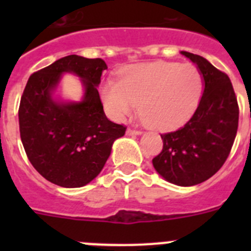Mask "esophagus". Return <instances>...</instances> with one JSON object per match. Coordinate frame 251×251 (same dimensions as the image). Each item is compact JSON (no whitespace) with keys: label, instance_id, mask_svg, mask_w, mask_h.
<instances>
[{"label":"esophagus","instance_id":"obj_1","mask_svg":"<svg viewBox=\"0 0 251 251\" xmlns=\"http://www.w3.org/2000/svg\"><path fill=\"white\" fill-rule=\"evenodd\" d=\"M127 134H129V136H139V134H142V130L132 129V128H128V129H127Z\"/></svg>","mask_w":251,"mask_h":251}]
</instances>
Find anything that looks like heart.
Instances as JSON below:
<instances>
[{
	"instance_id": "obj_1",
	"label": "heart",
	"mask_w": 251,
	"mask_h": 251,
	"mask_svg": "<svg viewBox=\"0 0 251 251\" xmlns=\"http://www.w3.org/2000/svg\"><path fill=\"white\" fill-rule=\"evenodd\" d=\"M203 92V76L194 65L153 61L126 68L119 81L101 85V99L117 121L139 104L142 118L156 129H172L191 118Z\"/></svg>"
}]
</instances>
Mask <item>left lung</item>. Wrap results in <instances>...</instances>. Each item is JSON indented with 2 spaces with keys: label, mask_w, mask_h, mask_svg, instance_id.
Listing matches in <instances>:
<instances>
[{
  "label": "left lung",
  "mask_w": 251,
  "mask_h": 251,
  "mask_svg": "<svg viewBox=\"0 0 251 251\" xmlns=\"http://www.w3.org/2000/svg\"><path fill=\"white\" fill-rule=\"evenodd\" d=\"M181 54L196 64L205 89L190 121L161 134L163 148L152 162L168 182L194 186L214 176L229 157L238 132L239 105L227 74L200 55Z\"/></svg>",
  "instance_id": "1"
}]
</instances>
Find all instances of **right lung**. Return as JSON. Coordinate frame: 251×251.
Returning a JSON list of instances; mask_svg holds the SVG:
<instances>
[{"mask_svg": "<svg viewBox=\"0 0 251 251\" xmlns=\"http://www.w3.org/2000/svg\"><path fill=\"white\" fill-rule=\"evenodd\" d=\"M106 68L99 57L69 55L28 77L20 101V134L31 165L51 183H89L103 170L113 142L126 133V126L106 118L97 89ZM63 72L82 77L86 95L80 103L60 104L50 99Z\"/></svg>", "mask_w": 251, "mask_h": 251, "instance_id": "add662e5", "label": "right lung"}]
</instances>
